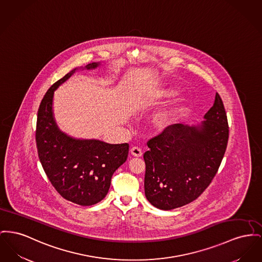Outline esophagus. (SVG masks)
Wrapping results in <instances>:
<instances>
[{"mask_svg":"<svg viewBox=\"0 0 262 262\" xmlns=\"http://www.w3.org/2000/svg\"><path fill=\"white\" fill-rule=\"evenodd\" d=\"M130 154H133L134 156L139 157V156L142 155V151H141V149L139 148V146H134V147L130 148Z\"/></svg>","mask_w":262,"mask_h":262,"instance_id":"1","label":"esophagus"}]
</instances>
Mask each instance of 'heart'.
I'll return each instance as SVG.
<instances>
[{
    "mask_svg": "<svg viewBox=\"0 0 262 262\" xmlns=\"http://www.w3.org/2000/svg\"><path fill=\"white\" fill-rule=\"evenodd\" d=\"M177 91L175 90H169V91H166L164 93L166 96H170V95H174L176 94ZM175 112H168L166 114H163L160 116V118L157 120V125L160 126V127H165L167 126L170 123L173 122V120L175 119Z\"/></svg>",
    "mask_w": 262,
    "mask_h": 262,
    "instance_id": "obj_1",
    "label": "heart"
}]
</instances>
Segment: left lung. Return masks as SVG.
I'll return each mask as SVG.
<instances>
[{"label": "left lung", "instance_id": "1", "mask_svg": "<svg viewBox=\"0 0 262 262\" xmlns=\"http://www.w3.org/2000/svg\"><path fill=\"white\" fill-rule=\"evenodd\" d=\"M197 125L175 123L147 141L144 193L160 210L196 200L212 182L226 152L229 124L216 93L213 107Z\"/></svg>", "mask_w": 262, "mask_h": 262}]
</instances>
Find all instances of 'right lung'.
Segmentation results:
<instances>
[{
  "label": "right lung",
  "mask_w": 262,
  "mask_h": 262,
  "mask_svg": "<svg viewBox=\"0 0 262 262\" xmlns=\"http://www.w3.org/2000/svg\"><path fill=\"white\" fill-rule=\"evenodd\" d=\"M99 65L100 62H93L85 68L95 69ZM76 70L55 82L45 95L37 113L35 140L39 161L55 190L66 200L91 206L106 197L112 176L125 162L129 146L73 139L59 129L53 116V95Z\"/></svg>",
  "instance_id": "obj_1"
}]
</instances>
